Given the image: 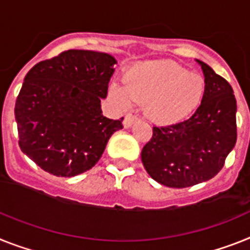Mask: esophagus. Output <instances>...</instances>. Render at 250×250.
Masks as SVG:
<instances>
[{"instance_id":"obj_1","label":"esophagus","mask_w":250,"mask_h":250,"mask_svg":"<svg viewBox=\"0 0 250 250\" xmlns=\"http://www.w3.org/2000/svg\"><path fill=\"white\" fill-rule=\"evenodd\" d=\"M138 117L135 115H126L124 119V127H130L134 123H137Z\"/></svg>"}]
</instances>
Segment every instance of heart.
Here are the masks:
<instances>
[{"label":"heart","mask_w":250,"mask_h":250,"mask_svg":"<svg viewBox=\"0 0 250 250\" xmlns=\"http://www.w3.org/2000/svg\"><path fill=\"white\" fill-rule=\"evenodd\" d=\"M124 86L112 84L110 96L123 108L144 103V112L158 125H171L190 116L201 104L206 82L172 61H146L131 66Z\"/></svg>","instance_id":"1"}]
</instances>
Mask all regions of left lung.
<instances>
[{
    "label": "left lung",
    "mask_w": 250,
    "mask_h": 250,
    "mask_svg": "<svg viewBox=\"0 0 250 250\" xmlns=\"http://www.w3.org/2000/svg\"><path fill=\"white\" fill-rule=\"evenodd\" d=\"M202 66L206 92L201 106L188 120L153 126L142 149L149 176L168 188H188L220 172L236 143V100L231 85L207 63Z\"/></svg>",
    "instance_id": "8db88e82"
}]
</instances>
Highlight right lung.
<instances>
[{"mask_svg":"<svg viewBox=\"0 0 250 250\" xmlns=\"http://www.w3.org/2000/svg\"><path fill=\"white\" fill-rule=\"evenodd\" d=\"M115 57L69 49L29 70L15 103L19 147L42 170L71 177L90 170L124 117L102 115Z\"/></svg>","mask_w":250,"mask_h":250,"instance_id":"add662e5","label":"right lung"}]
</instances>
